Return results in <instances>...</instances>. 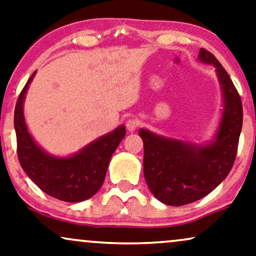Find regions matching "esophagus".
<instances>
[{"label":"esophagus","mask_w":256,"mask_h":256,"mask_svg":"<svg viewBox=\"0 0 256 256\" xmlns=\"http://www.w3.org/2000/svg\"><path fill=\"white\" fill-rule=\"evenodd\" d=\"M138 126H140V121L135 118H128L127 122H126V128H127L129 132H134L135 129L138 127Z\"/></svg>","instance_id":"esophagus-1"}]
</instances>
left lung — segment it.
<instances>
[{"mask_svg": "<svg viewBox=\"0 0 256 256\" xmlns=\"http://www.w3.org/2000/svg\"><path fill=\"white\" fill-rule=\"evenodd\" d=\"M198 60L215 66L224 92V109L215 141L194 146L138 130L144 147L146 182L154 196L168 206H184L204 198L230 174L236 158L244 118L241 98L212 52L201 48Z\"/></svg>", "mask_w": 256, "mask_h": 256, "instance_id": "1", "label": "left lung"}]
</instances>
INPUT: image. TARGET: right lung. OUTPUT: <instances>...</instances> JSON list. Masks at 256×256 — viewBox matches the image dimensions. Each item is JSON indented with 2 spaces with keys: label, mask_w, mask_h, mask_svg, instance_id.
Segmentation results:
<instances>
[{
  "label": "right lung",
  "mask_w": 256,
  "mask_h": 256,
  "mask_svg": "<svg viewBox=\"0 0 256 256\" xmlns=\"http://www.w3.org/2000/svg\"><path fill=\"white\" fill-rule=\"evenodd\" d=\"M34 75L35 72L20 92L14 112L20 164L46 194L67 202L87 200L104 184L112 152L126 135L124 126L98 138L74 156L58 158L46 154L32 138L23 118V100Z\"/></svg>",
  "instance_id": "right-lung-1"
}]
</instances>
